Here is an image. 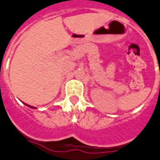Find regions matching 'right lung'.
Listing matches in <instances>:
<instances>
[{
  "instance_id": "right-lung-1",
  "label": "right lung",
  "mask_w": 160,
  "mask_h": 160,
  "mask_svg": "<svg viewBox=\"0 0 160 160\" xmlns=\"http://www.w3.org/2000/svg\"><path fill=\"white\" fill-rule=\"evenodd\" d=\"M25 104H26V103H25ZM26 105H27V106H28V107H30V108H33V107H32V106H29V105H27V104H26Z\"/></svg>"
}]
</instances>
